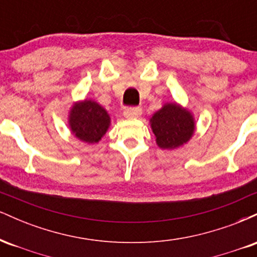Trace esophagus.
Listing matches in <instances>:
<instances>
[{
	"instance_id": "34e87169",
	"label": "esophagus",
	"mask_w": 257,
	"mask_h": 257,
	"mask_svg": "<svg viewBox=\"0 0 257 257\" xmlns=\"http://www.w3.org/2000/svg\"><path fill=\"white\" fill-rule=\"evenodd\" d=\"M141 114L140 107H129L124 110V117L125 118H138Z\"/></svg>"
}]
</instances>
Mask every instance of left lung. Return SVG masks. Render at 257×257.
Masks as SVG:
<instances>
[{
  "mask_svg": "<svg viewBox=\"0 0 257 257\" xmlns=\"http://www.w3.org/2000/svg\"><path fill=\"white\" fill-rule=\"evenodd\" d=\"M156 144L162 150H176L186 145L196 132L193 113L178 102H166L150 118Z\"/></svg>",
  "mask_w": 257,
  "mask_h": 257,
  "instance_id": "left-lung-1",
  "label": "left lung"
}]
</instances>
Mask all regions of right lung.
<instances>
[{
	"label": "right lung",
	"instance_id": "obj_1",
	"mask_svg": "<svg viewBox=\"0 0 257 257\" xmlns=\"http://www.w3.org/2000/svg\"><path fill=\"white\" fill-rule=\"evenodd\" d=\"M67 123L73 137L82 143L98 144L111 125V117L99 102L93 99L75 101L67 114Z\"/></svg>",
	"mask_w": 257,
	"mask_h": 257
}]
</instances>
